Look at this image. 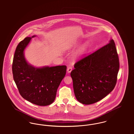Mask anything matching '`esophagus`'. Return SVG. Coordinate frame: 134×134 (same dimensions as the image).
<instances>
[{"label":"esophagus","instance_id":"1","mask_svg":"<svg viewBox=\"0 0 134 134\" xmlns=\"http://www.w3.org/2000/svg\"><path fill=\"white\" fill-rule=\"evenodd\" d=\"M67 72H68V73H70L71 71H72V67H71V66H70V67H68V68H67Z\"/></svg>","mask_w":134,"mask_h":134}]
</instances>
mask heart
<instances>
[{
    "label": "heart",
    "instance_id": "1",
    "mask_svg": "<svg viewBox=\"0 0 134 134\" xmlns=\"http://www.w3.org/2000/svg\"><path fill=\"white\" fill-rule=\"evenodd\" d=\"M80 44V42H77L76 43H74L72 45H68L66 47L67 49H70L71 48H75L77 47H78ZM89 44L88 43H86L84 45H82L77 51L74 53V54L72 56V60H76L77 59L81 57L87 51L89 48Z\"/></svg>",
    "mask_w": 134,
    "mask_h": 134
}]
</instances>
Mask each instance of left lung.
Segmentation results:
<instances>
[{
    "mask_svg": "<svg viewBox=\"0 0 134 134\" xmlns=\"http://www.w3.org/2000/svg\"><path fill=\"white\" fill-rule=\"evenodd\" d=\"M119 67V56L113 39L77 61L70 74L77 100L91 104L108 96L115 88Z\"/></svg>",
    "mask_w": 134,
    "mask_h": 134,
    "instance_id": "8db88e82",
    "label": "left lung"
}]
</instances>
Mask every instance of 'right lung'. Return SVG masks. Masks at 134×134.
<instances>
[{
	"instance_id": "add662e5",
	"label": "right lung",
	"mask_w": 134,
	"mask_h": 134,
	"mask_svg": "<svg viewBox=\"0 0 134 134\" xmlns=\"http://www.w3.org/2000/svg\"><path fill=\"white\" fill-rule=\"evenodd\" d=\"M32 38L26 37L16 48L12 66L13 79L24 99L40 106L48 105L55 100L67 67L62 65L35 68L28 64L24 52Z\"/></svg>"
}]
</instances>
